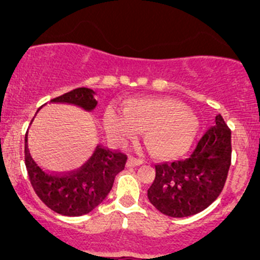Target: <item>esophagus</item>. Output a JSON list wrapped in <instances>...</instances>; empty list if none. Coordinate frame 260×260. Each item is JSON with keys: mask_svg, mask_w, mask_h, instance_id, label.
Instances as JSON below:
<instances>
[{"mask_svg": "<svg viewBox=\"0 0 260 260\" xmlns=\"http://www.w3.org/2000/svg\"><path fill=\"white\" fill-rule=\"evenodd\" d=\"M141 163H143V161H141L140 159H136V158H133V156H129L126 160V167H136V166H140Z\"/></svg>", "mask_w": 260, "mask_h": 260, "instance_id": "esophagus-1", "label": "esophagus"}]
</instances>
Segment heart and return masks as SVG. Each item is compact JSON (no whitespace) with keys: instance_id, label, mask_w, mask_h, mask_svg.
I'll list each match as a JSON object with an SVG mask.
<instances>
[{"instance_id":"1","label":"heart","mask_w":260,"mask_h":260,"mask_svg":"<svg viewBox=\"0 0 260 260\" xmlns=\"http://www.w3.org/2000/svg\"><path fill=\"white\" fill-rule=\"evenodd\" d=\"M120 112L107 111L102 117L105 134L115 145H125L139 130L143 131V143L150 155L174 159L186 154L196 140L197 116L174 100H130Z\"/></svg>"}]
</instances>
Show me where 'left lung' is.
Wrapping results in <instances>:
<instances>
[{
    "mask_svg": "<svg viewBox=\"0 0 260 260\" xmlns=\"http://www.w3.org/2000/svg\"><path fill=\"white\" fill-rule=\"evenodd\" d=\"M231 163V131L220 114L197 143L191 156L155 166L148 189L150 204L171 217L204 211L223 188Z\"/></svg>",
    "mask_w": 260,
    "mask_h": 260,
    "instance_id": "1",
    "label": "left lung"
}]
</instances>
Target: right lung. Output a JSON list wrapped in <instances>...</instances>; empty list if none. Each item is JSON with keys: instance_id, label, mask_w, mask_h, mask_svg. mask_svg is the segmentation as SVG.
I'll list each match as a JSON object with an SVG mask.
<instances>
[{"instance_id": "obj_1", "label": "right lung", "mask_w": 260, "mask_h": 260, "mask_svg": "<svg viewBox=\"0 0 260 260\" xmlns=\"http://www.w3.org/2000/svg\"><path fill=\"white\" fill-rule=\"evenodd\" d=\"M96 92L76 88L53 99V104H68L92 112L97 106ZM43 107V106H42ZM127 156L97 145L84 160L67 168L51 169L30 153L25 135V166L30 183L40 200L56 214L82 216L96 209L111 191L115 177L125 168Z\"/></svg>"}]
</instances>
